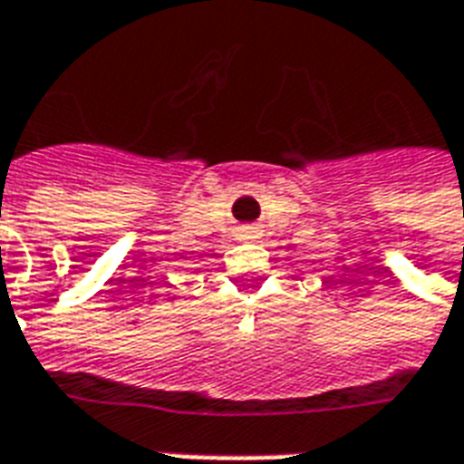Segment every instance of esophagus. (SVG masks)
<instances>
[{
  "label": "esophagus",
  "mask_w": 464,
  "mask_h": 464,
  "mask_svg": "<svg viewBox=\"0 0 464 464\" xmlns=\"http://www.w3.org/2000/svg\"><path fill=\"white\" fill-rule=\"evenodd\" d=\"M254 235V232H252V229H249V227H246L245 229V235H242V237H246V239H249V237H252Z\"/></svg>",
  "instance_id": "34e87169"
}]
</instances>
